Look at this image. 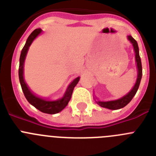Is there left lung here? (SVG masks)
Here are the masks:
<instances>
[{
  "label": "left lung",
  "mask_w": 156,
  "mask_h": 156,
  "mask_svg": "<svg viewBox=\"0 0 156 156\" xmlns=\"http://www.w3.org/2000/svg\"><path fill=\"white\" fill-rule=\"evenodd\" d=\"M127 39L129 40V41H130V43L133 44V49H134L135 59H136V62H137V81L135 83V85L133 87V89H132L127 94L124 95V96L121 98L114 101H98V104L101 107H103V108H106L112 110H116L123 108V107H125V106L132 100L133 96L136 94L137 90H138L139 85H140V80H141V76H142V66H141V61H140V55H139L138 45H137V41H135L131 36H128Z\"/></svg>",
  "instance_id": "left-lung-1"
}]
</instances>
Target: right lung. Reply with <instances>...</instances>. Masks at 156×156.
Listing matches in <instances>:
<instances>
[{
    "label": "right lung",
    "mask_w": 156,
    "mask_h": 156,
    "mask_svg": "<svg viewBox=\"0 0 156 156\" xmlns=\"http://www.w3.org/2000/svg\"><path fill=\"white\" fill-rule=\"evenodd\" d=\"M42 32L41 29H36L34 31H33L31 34L29 36L28 39H27L26 44L23 47V50L21 51L20 55V58H19V82L21 84L22 89H23V94H24L25 97L27 99L29 102L34 105L36 108L40 110L41 112L44 113L48 114H55L61 112L62 110L66 108V106L68 105L69 101H70L72 97V94L73 91L74 87L78 83L80 77H77L74 80L73 82L68 87L64 96L61 99L56 101H47L45 99H43L41 98L37 97L36 95L32 93L29 87L27 86V83L25 82L24 77H23V67H24V62L26 56H27V51L29 50V48L31 45L32 42L34 41L37 36L39 35Z\"/></svg>",
    "instance_id": "add662e5"
}]
</instances>
